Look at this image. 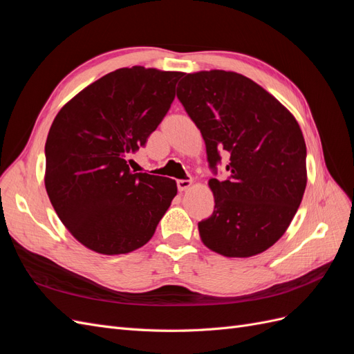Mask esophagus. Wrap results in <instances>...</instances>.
Returning a JSON list of instances; mask_svg holds the SVG:
<instances>
[{
    "instance_id": "obj_1",
    "label": "esophagus",
    "mask_w": 354,
    "mask_h": 354,
    "mask_svg": "<svg viewBox=\"0 0 354 354\" xmlns=\"http://www.w3.org/2000/svg\"><path fill=\"white\" fill-rule=\"evenodd\" d=\"M192 186V180H178L177 181V187L180 192H185Z\"/></svg>"
}]
</instances>
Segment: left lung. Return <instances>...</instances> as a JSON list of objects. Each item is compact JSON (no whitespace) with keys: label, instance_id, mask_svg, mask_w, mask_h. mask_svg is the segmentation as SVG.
Segmentation results:
<instances>
[{"label":"left lung","instance_id":"left-lung-1","mask_svg":"<svg viewBox=\"0 0 354 354\" xmlns=\"http://www.w3.org/2000/svg\"><path fill=\"white\" fill-rule=\"evenodd\" d=\"M177 97L201 130L209 167L229 155V178H211L214 212L199 236L224 257L261 254L279 241L301 203L306 142L294 115L261 85L230 71L186 73Z\"/></svg>","mask_w":354,"mask_h":354}]
</instances>
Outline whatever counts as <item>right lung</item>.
<instances>
[{
	"mask_svg": "<svg viewBox=\"0 0 354 354\" xmlns=\"http://www.w3.org/2000/svg\"><path fill=\"white\" fill-rule=\"evenodd\" d=\"M183 72L121 68L72 97L46 142L44 183L53 208L85 248L120 255L146 245L177 195L176 180L131 173L176 97Z\"/></svg>",
	"mask_w": 354,
	"mask_h": 354,
	"instance_id": "obj_1",
	"label": "right lung"
}]
</instances>
